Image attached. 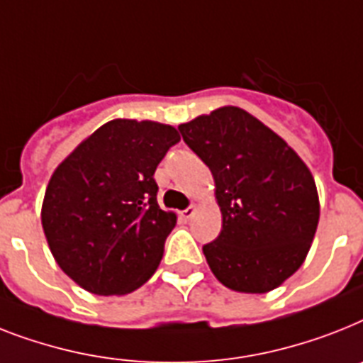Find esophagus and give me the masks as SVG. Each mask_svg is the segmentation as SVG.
<instances>
[{
    "label": "esophagus",
    "instance_id": "obj_1",
    "mask_svg": "<svg viewBox=\"0 0 363 363\" xmlns=\"http://www.w3.org/2000/svg\"><path fill=\"white\" fill-rule=\"evenodd\" d=\"M196 208H197L196 205H194V203H191V205H190V207L186 208V211H182V212H181L182 218H184V220H190V218L194 216V214H196Z\"/></svg>",
    "mask_w": 363,
    "mask_h": 363
}]
</instances>
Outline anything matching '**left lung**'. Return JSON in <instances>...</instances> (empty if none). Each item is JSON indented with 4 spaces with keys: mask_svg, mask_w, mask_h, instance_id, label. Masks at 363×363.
Masks as SVG:
<instances>
[{
    "mask_svg": "<svg viewBox=\"0 0 363 363\" xmlns=\"http://www.w3.org/2000/svg\"><path fill=\"white\" fill-rule=\"evenodd\" d=\"M211 169L222 231L205 244L212 274L238 293H268L304 263L319 223L313 175L248 111L225 106L179 126Z\"/></svg>",
    "mask_w": 363,
    "mask_h": 363,
    "instance_id": "1",
    "label": "left lung"
}]
</instances>
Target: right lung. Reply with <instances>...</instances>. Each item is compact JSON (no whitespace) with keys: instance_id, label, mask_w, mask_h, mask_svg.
I'll use <instances>...</instances> for the list:
<instances>
[{"instance_id":"obj_1","label":"right lung","mask_w":363,"mask_h":363,"mask_svg":"<svg viewBox=\"0 0 363 363\" xmlns=\"http://www.w3.org/2000/svg\"><path fill=\"white\" fill-rule=\"evenodd\" d=\"M179 141L169 125L115 119L59 164L40 220L52 255L79 287L126 294L156 272L177 216L158 207L155 172Z\"/></svg>"}]
</instances>
